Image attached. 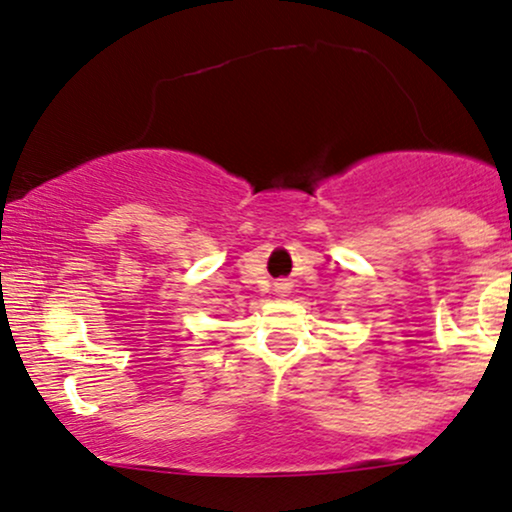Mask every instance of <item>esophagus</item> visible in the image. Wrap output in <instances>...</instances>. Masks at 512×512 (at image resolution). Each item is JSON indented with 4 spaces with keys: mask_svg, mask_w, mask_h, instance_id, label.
Segmentation results:
<instances>
[{
    "mask_svg": "<svg viewBox=\"0 0 512 512\" xmlns=\"http://www.w3.org/2000/svg\"><path fill=\"white\" fill-rule=\"evenodd\" d=\"M279 288H286V283H279Z\"/></svg>",
    "mask_w": 512,
    "mask_h": 512,
    "instance_id": "obj_1",
    "label": "esophagus"
}]
</instances>
